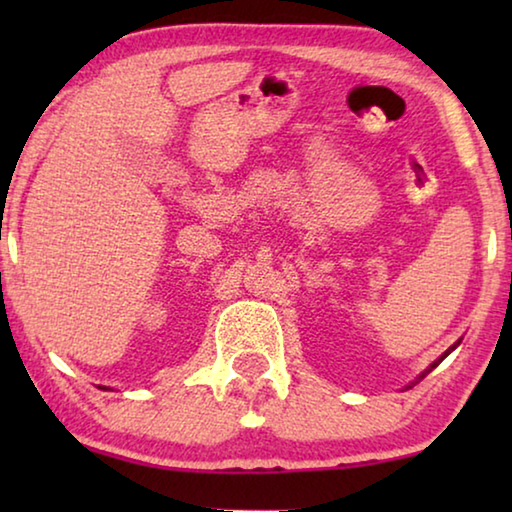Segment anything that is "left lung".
<instances>
[{"label":"left lung","instance_id":"8db88e82","mask_svg":"<svg viewBox=\"0 0 512 512\" xmlns=\"http://www.w3.org/2000/svg\"><path fill=\"white\" fill-rule=\"evenodd\" d=\"M458 343H461V341H456V343H454V345H452V348H449V350H447V352H445V354H440V357H438V359H436V361H433V363H431V366H429V368H427V370H424V372H422V375H420V377H418V379H415V381H413V384H418V381H420V379H422V377H427V375H429V372H431V370H433V368H436V366H438V363H440V361H443V359H445V357H447V354H449V352H452V350H456V348H458ZM413 384H411V386H413ZM411 386H409V388H411Z\"/></svg>","mask_w":512,"mask_h":512}]
</instances>
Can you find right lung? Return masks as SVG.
Segmentation results:
<instances>
[{
  "label": "right lung",
  "instance_id": "1",
  "mask_svg": "<svg viewBox=\"0 0 512 512\" xmlns=\"http://www.w3.org/2000/svg\"><path fill=\"white\" fill-rule=\"evenodd\" d=\"M99 388H103V391H108V388H106V386H99Z\"/></svg>",
  "mask_w": 512,
  "mask_h": 512
}]
</instances>
